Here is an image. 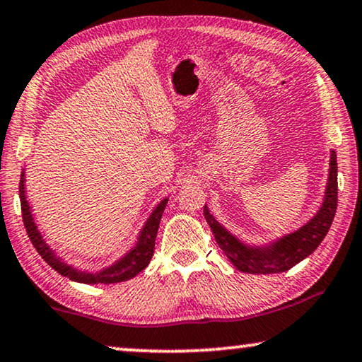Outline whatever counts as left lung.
Returning <instances> with one entry per match:
<instances>
[{
	"mask_svg": "<svg viewBox=\"0 0 362 362\" xmlns=\"http://www.w3.org/2000/svg\"><path fill=\"white\" fill-rule=\"evenodd\" d=\"M338 204V165L337 153L332 150L329 155V171L327 189H325L323 202L318 212L305 225L296 232L287 233L284 237L276 238L274 242L256 246L243 243L242 240L230 233L216 217L209 212L207 204L204 206V217L211 225L220 250L230 259L235 268L248 274H276L291 269L292 266L300 263L308 255L317 250L325 235L332 227L334 212Z\"/></svg>",
	"mask_w": 362,
	"mask_h": 362,
	"instance_id": "obj_1",
	"label": "left lung"
}]
</instances>
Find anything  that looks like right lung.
Wrapping results in <instances>:
<instances>
[{
    "instance_id": "right-lung-1",
    "label": "right lung",
    "mask_w": 362,
    "mask_h": 362,
    "mask_svg": "<svg viewBox=\"0 0 362 362\" xmlns=\"http://www.w3.org/2000/svg\"><path fill=\"white\" fill-rule=\"evenodd\" d=\"M25 177H24V170L21 173V182H19V199H21V211H23V222L25 227V232H28L30 242H33L34 248L37 250V253L44 258V261L49 266H52L57 272H60L62 276L68 277V279L75 282H83V284H114V282H122L132 279L142 272L146 266H148L151 256H153L155 251V238L156 232H158L160 220L163 216V211L168 204V197H165L163 201H160L158 206L153 209V212L150 214V217L146 218L145 225L140 230L137 243L134 245V248H130L127 253H125L122 258H119L116 263H112L107 268L101 271L90 272L73 268L71 264L65 263L60 256H57L55 250H52L47 242L42 237L39 232L37 225L34 222L33 211H30V206L28 202V197H25Z\"/></svg>"
}]
</instances>
